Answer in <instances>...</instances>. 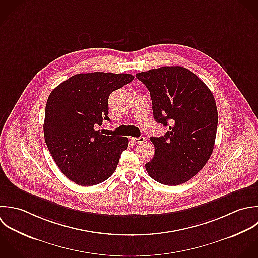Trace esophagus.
<instances>
[{
    "instance_id": "1",
    "label": "esophagus",
    "mask_w": 258,
    "mask_h": 258,
    "mask_svg": "<svg viewBox=\"0 0 258 258\" xmlns=\"http://www.w3.org/2000/svg\"><path fill=\"white\" fill-rule=\"evenodd\" d=\"M132 142L134 144H143L145 141H146V138L145 137H140V138H132L131 139Z\"/></svg>"
}]
</instances>
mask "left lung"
Listing matches in <instances>:
<instances>
[{
  "label": "left lung",
  "mask_w": 258,
  "mask_h": 258,
  "mask_svg": "<svg viewBox=\"0 0 258 258\" xmlns=\"http://www.w3.org/2000/svg\"><path fill=\"white\" fill-rule=\"evenodd\" d=\"M150 91L157 122L169 126L164 137L151 138L155 156L146 170L169 186L186 183L212 155L218 112L213 93L192 71L164 66L136 74Z\"/></svg>",
  "instance_id": "obj_1"
}]
</instances>
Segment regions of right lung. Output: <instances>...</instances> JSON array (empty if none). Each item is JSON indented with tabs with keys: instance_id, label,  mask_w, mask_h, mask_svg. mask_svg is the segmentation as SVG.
<instances>
[{
	"instance_id": "right-lung-1",
	"label": "right lung",
	"mask_w": 258,
	"mask_h": 258,
	"mask_svg": "<svg viewBox=\"0 0 258 258\" xmlns=\"http://www.w3.org/2000/svg\"><path fill=\"white\" fill-rule=\"evenodd\" d=\"M133 79L127 73H79L50 93L43 125L45 142L60 171L75 184L97 185L114 173L128 139L104 136L94 127L109 120L110 93Z\"/></svg>"
}]
</instances>
